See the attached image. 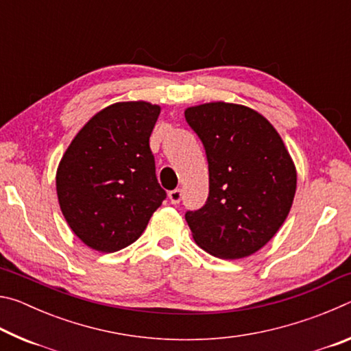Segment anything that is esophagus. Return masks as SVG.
<instances>
[{"label": "esophagus", "mask_w": 351, "mask_h": 351, "mask_svg": "<svg viewBox=\"0 0 351 351\" xmlns=\"http://www.w3.org/2000/svg\"><path fill=\"white\" fill-rule=\"evenodd\" d=\"M182 198V190L181 189H175L169 192V199L171 204H180V201Z\"/></svg>", "instance_id": "34e87169"}]
</instances>
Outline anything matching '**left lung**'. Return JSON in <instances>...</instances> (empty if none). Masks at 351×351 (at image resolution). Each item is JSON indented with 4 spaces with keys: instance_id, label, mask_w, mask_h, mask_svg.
<instances>
[{
    "instance_id": "8db88e82",
    "label": "left lung",
    "mask_w": 351,
    "mask_h": 351,
    "mask_svg": "<svg viewBox=\"0 0 351 351\" xmlns=\"http://www.w3.org/2000/svg\"><path fill=\"white\" fill-rule=\"evenodd\" d=\"M186 121L209 164V197L186 221L197 245L235 260L263 247L287 219L297 173L280 134L247 106L210 102L190 106Z\"/></svg>"
}]
</instances>
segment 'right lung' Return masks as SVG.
Listing matches in <instances>:
<instances>
[{"mask_svg":"<svg viewBox=\"0 0 351 351\" xmlns=\"http://www.w3.org/2000/svg\"><path fill=\"white\" fill-rule=\"evenodd\" d=\"M159 112L142 100L106 106L77 133L58 164L62 213L91 249L116 252L132 245L167 197L150 150Z\"/></svg>","mask_w":351,"mask_h":351,"instance_id":"obj_1","label":"right lung"}]
</instances>
